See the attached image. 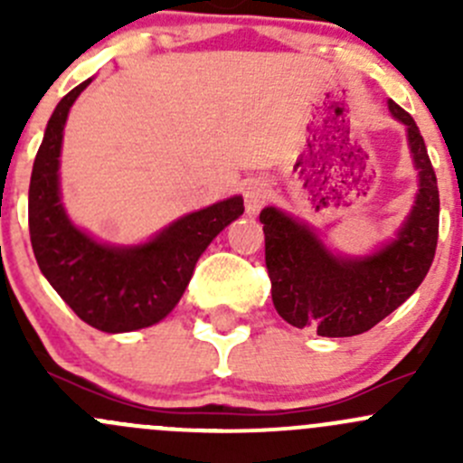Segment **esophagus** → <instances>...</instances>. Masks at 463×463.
<instances>
[{"mask_svg": "<svg viewBox=\"0 0 463 463\" xmlns=\"http://www.w3.org/2000/svg\"><path fill=\"white\" fill-rule=\"evenodd\" d=\"M269 184L264 179H249L241 188V194H244V203H246V213L255 214L261 205L266 203L269 199Z\"/></svg>", "mask_w": 463, "mask_h": 463, "instance_id": "1", "label": "esophagus"}]
</instances>
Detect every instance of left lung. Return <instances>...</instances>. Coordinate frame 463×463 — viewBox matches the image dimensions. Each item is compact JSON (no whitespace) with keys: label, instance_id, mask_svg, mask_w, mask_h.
I'll return each mask as SVG.
<instances>
[{"label":"left lung","instance_id":"obj_1","mask_svg":"<svg viewBox=\"0 0 463 463\" xmlns=\"http://www.w3.org/2000/svg\"><path fill=\"white\" fill-rule=\"evenodd\" d=\"M387 105L408 128L421 175L417 203L392 244L365 260H343L279 210L264 208L260 214L275 311L298 329H314L326 338L363 334L403 305L432 266L439 240L437 175L412 116L394 100Z\"/></svg>","mask_w":463,"mask_h":463}]
</instances>
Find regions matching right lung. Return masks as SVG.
<instances>
[{
    "label": "right lung",
    "mask_w": 463,
    "mask_h": 463,
    "mask_svg": "<svg viewBox=\"0 0 463 463\" xmlns=\"http://www.w3.org/2000/svg\"><path fill=\"white\" fill-rule=\"evenodd\" d=\"M89 82L71 89L46 125L29 185V232L37 266L73 314L120 334L154 325L175 309L205 246L244 213V199L185 214L134 249L102 246L78 231L60 203L58 165L67 114Z\"/></svg>",
    "instance_id": "obj_1"
}]
</instances>
